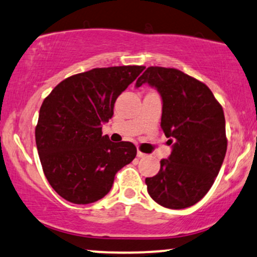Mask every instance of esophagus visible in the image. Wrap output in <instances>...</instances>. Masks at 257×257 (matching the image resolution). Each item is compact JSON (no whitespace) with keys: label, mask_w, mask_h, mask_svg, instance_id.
Returning <instances> with one entry per match:
<instances>
[{"label":"esophagus","mask_w":257,"mask_h":257,"mask_svg":"<svg viewBox=\"0 0 257 257\" xmlns=\"http://www.w3.org/2000/svg\"><path fill=\"white\" fill-rule=\"evenodd\" d=\"M137 156H138V158H146V154H144V153H142V152H140V150H138V152H137Z\"/></svg>","instance_id":"esophagus-1"}]
</instances>
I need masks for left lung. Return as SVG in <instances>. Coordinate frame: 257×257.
<instances>
[{"label":"left lung","instance_id":"1","mask_svg":"<svg viewBox=\"0 0 257 257\" xmlns=\"http://www.w3.org/2000/svg\"><path fill=\"white\" fill-rule=\"evenodd\" d=\"M146 83L161 95V128L172 144L159 173L146 179L148 192L162 207H191L209 191L224 162V110L206 84L179 69L148 67L136 87Z\"/></svg>","mask_w":257,"mask_h":257}]
</instances>
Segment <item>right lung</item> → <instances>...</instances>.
Returning <instances> with one entry per match:
<instances>
[{
    "label": "right lung",
    "mask_w": 257,
    "mask_h": 257,
    "mask_svg": "<svg viewBox=\"0 0 257 257\" xmlns=\"http://www.w3.org/2000/svg\"><path fill=\"white\" fill-rule=\"evenodd\" d=\"M144 66L93 68L66 78L44 98L36 144L45 178L66 201L87 204L110 191L116 172L136 158L131 142L114 143L102 123L114 114L117 96Z\"/></svg>",
    "instance_id": "obj_1"
}]
</instances>
